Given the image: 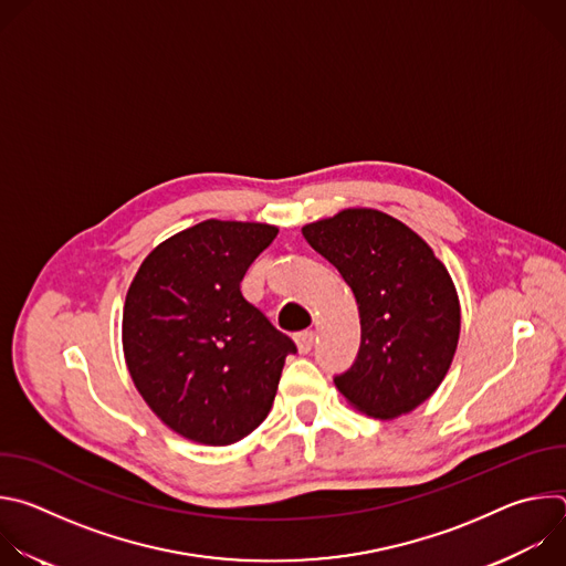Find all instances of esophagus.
I'll return each instance as SVG.
<instances>
[{
  "mask_svg": "<svg viewBox=\"0 0 566 566\" xmlns=\"http://www.w3.org/2000/svg\"><path fill=\"white\" fill-rule=\"evenodd\" d=\"M313 340H315V334L313 332H300L295 336V345H297V352L300 354H308L313 349Z\"/></svg>",
  "mask_w": 566,
  "mask_h": 566,
  "instance_id": "esophagus-1",
  "label": "esophagus"
}]
</instances>
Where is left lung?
Segmentation results:
<instances>
[{"label": "left lung", "mask_w": 566, "mask_h": 566, "mask_svg": "<svg viewBox=\"0 0 566 566\" xmlns=\"http://www.w3.org/2000/svg\"><path fill=\"white\" fill-rule=\"evenodd\" d=\"M302 234L352 289L360 349L334 378L352 408L398 419L443 382L461 332L454 282L412 228L374 208H345L302 226Z\"/></svg>", "instance_id": "8db88e82"}]
</instances>
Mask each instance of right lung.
I'll list each match as a JSON object with an SVG mask.
<instances>
[{
  "label": "right lung",
  "instance_id": "1",
  "mask_svg": "<svg viewBox=\"0 0 566 566\" xmlns=\"http://www.w3.org/2000/svg\"><path fill=\"white\" fill-rule=\"evenodd\" d=\"M277 226L206 219L143 260L123 306V354L149 410L203 446L249 437L295 345L241 293Z\"/></svg>",
  "mask_w": 566,
  "mask_h": 566
}]
</instances>
